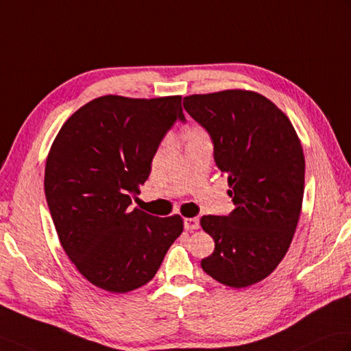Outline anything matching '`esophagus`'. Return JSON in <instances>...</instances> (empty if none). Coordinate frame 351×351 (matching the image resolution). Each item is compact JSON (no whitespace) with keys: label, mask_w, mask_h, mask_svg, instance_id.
<instances>
[{"label":"esophagus","mask_w":351,"mask_h":351,"mask_svg":"<svg viewBox=\"0 0 351 351\" xmlns=\"http://www.w3.org/2000/svg\"><path fill=\"white\" fill-rule=\"evenodd\" d=\"M199 218H185L184 227L186 230H197L199 229Z\"/></svg>","instance_id":"esophagus-1"}]
</instances>
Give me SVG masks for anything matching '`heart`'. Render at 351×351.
Returning a JSON list of instances; mask_svg holds the SVG:
<instances>
[{"instance_id": "heart-1", "label": "heart", "mask_w": 351, "mask_h": 351, "mask_svg": "<svg viewBox=\"0 0 351 351\" xmlns=\"http://www.w3.org/2000/svg\"><path fill=\"white\" fill-rule=\"evenodd\" d=\"M200 134H205V132L200 127H190L189 130L185 132V138H191L195 136H200Z\"/></svg>"}]
</instances>
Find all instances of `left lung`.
<instances>
[{"mask_svg": "<svg viewBox=\"0 0 351 351\" xmlns=\"http://www.w3.org/2000/svg\"><path fill=\"white\" fill-rule=\"evenodd\" d=\"M184 109L206 128L227 176L234 209L203 215L215 250L202 267L224 286L242 289L280 265L296 232L304 199V149L286 113L247 89L184 97Z\"/></svg>", "mask_w": 351, "mask_h": 351, "instance_id": "left-lung-1", "label": "left lung"}]
</instances>
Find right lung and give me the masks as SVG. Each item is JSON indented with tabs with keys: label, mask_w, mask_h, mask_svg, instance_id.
<instances>
[{
	"label": "right lung",
	"mask_w": 351,
	"mask_h": 351,
	"mask_svg": "<svg viewBox=\"0 0 351 351\" xmlns=\"http://www.w3.org/2000/svg\"><path fill=\"white\" fill-rule=\"evenodd\" d=\"M181 95H103L64 122L49 151L45 193L65 254L95 287L127 293L149 282L184 230L181 215L132 206L161 138L184 121Z\"/></svg>",
	"instance_id": "obj_1"
}]
</instances>
